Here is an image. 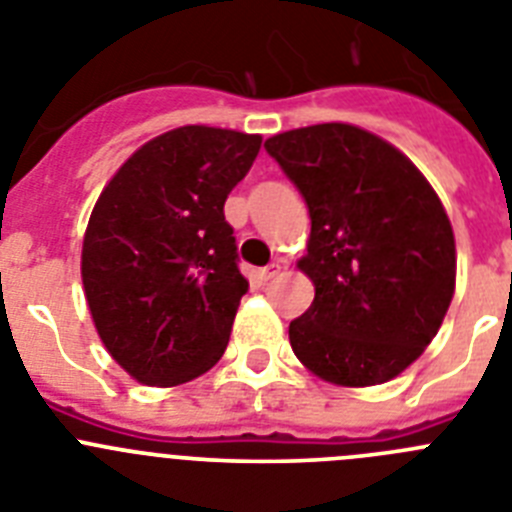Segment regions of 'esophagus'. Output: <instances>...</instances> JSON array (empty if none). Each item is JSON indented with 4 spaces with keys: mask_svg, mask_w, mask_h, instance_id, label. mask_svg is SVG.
Returning a JSON list of instances; mask_svg holds the SVG:
<instances>
[{
    "mask_svg": "<svg viewBox=\"0 0 512 512\" xmlns=\"http://www.w3.org/2000/svg\"><path fill=\"white\" fill-rule=\"evenodd\" d=\"M279 271H282V266H279V264H269V266H264V269L256 271V274H259L261 282H269V279L277 277Z\"/></svg>",
    "mask_w": 512,
    "mask_h": 512,
    "instance_id": "esophagus-1",
    "label": "esophagus"
}]
</instances>
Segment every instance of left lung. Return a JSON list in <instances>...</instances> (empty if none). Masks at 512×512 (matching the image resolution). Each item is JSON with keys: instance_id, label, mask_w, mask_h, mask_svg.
Segmentation results:
<instances>
[{"instance_id": "left-lung-1", "label": "left lung", "mask_w": 512, "mask_h": 512, "mask_svg": "<svg viewBox=\"0 0 512 512\" xmlns=\"http://www.w3.org/2000/svg\"><path fill=\"white\" fill-rule=\"evenodd\" d=\"M264 148L312 223L300 269L315 300L289 323L292 351L325 382H390L433 341L454 297V230L438 194L408 156L346 122L279 133Z\"/></svg>"}]
</instances>
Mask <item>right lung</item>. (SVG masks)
Here are the masks:
<instances>
[{"instance_id": "right-lung-1", "label": "right lung", "mask_w": 512, "mask_h": 512, "mask_svg": "<svg viewBox=\"0 0 512 512\" xmlns=\"http://www.w3.org/2000/svg\"><path fill=\"white\" fill-rule=\"evenodd\" d=\"M261 135L184 125L148 140L99 194L81 248L92 320L112 359L148 387L205 374L248 292L225 220Z\"/></svg>"}]
</instances>
